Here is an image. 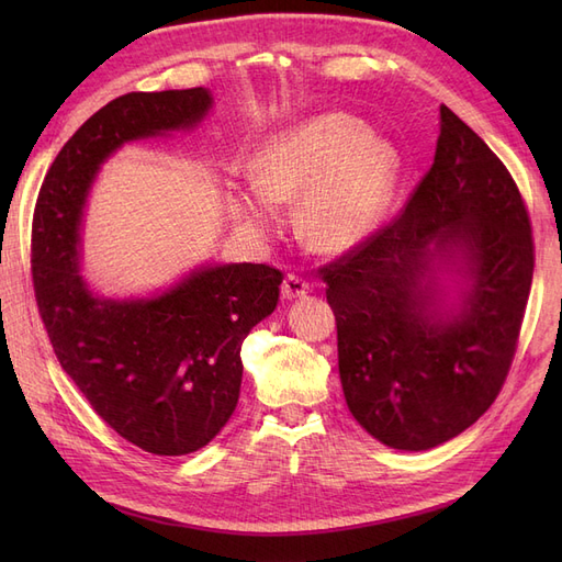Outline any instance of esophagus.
Masks as SVG:
<instances>
[{
    "mask_svg": "<svg viewBox=\"0 0 562 562\" xmlns=\"http://www.w3.org/2000/svg\"><path fill=\"white\" fill-rule=\"evenodd\" d=\"M307 293H310V283L304 281V279H300V277H295V274H288L283 279V283H281L283 300H295V297H302V295H307Z\"/></svg>",
    "mask_w": 562,
    "mask_h": 562,
    "instance_id": "esophagus-1",
    "label": "esophagus"
}]
</instances>
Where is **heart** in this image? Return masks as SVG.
Instances as JSON below:
<instances>
[{
    "label": "heart",
    "mask_w": 562,
    "mask_h": 562,
    "mask_svg": "<svg viewBox=\"0 0 562 562\" xmlns=\"http://www.w3.org/2000/svg\"><path fill=\"white\" fill-rule=\"evenodd\" d=\"M252 180L234 192V213L255 234L281 225L279 203L302 196V239L342 252L380 225L403 176L398 149L361 119L326 112L277 133L250 159Z\"/></svg>",
    "instance_id": "b5f03b06"
}]
</instances>
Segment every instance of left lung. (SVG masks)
<instances>
[{"label": "left lung", "instance_id": "obj_1", "mask_svg": "<svg viewBox=\"0 0 562 562\" xmlns=\"http://www.w3.org/2000/svg\"><path fill=\"white\" fill-rule=\"evenodd\" d=\"M468 279L440 315L435 274ZM535 271L530 215L506 166L440 105L434 164L403 211L318 274L356 422L396 450H429L495 403L518 347Z\"/></svg>", "mask_w": 562, "mask_h": 562}]
</instances>
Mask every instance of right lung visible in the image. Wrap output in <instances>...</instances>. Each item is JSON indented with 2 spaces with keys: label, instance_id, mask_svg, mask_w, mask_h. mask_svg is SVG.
I'll return each instance as SVG.
<instances>
[{
  "label": "right lung",
  "instance_id": "1",
  "mask_svg": "<svg viewBox=\"0 0 562 562\" xmlns=\"http://www.w3.org/2000/svg\"><path fill=\"white\" fill-rule=\"evenodd\" d=\"M206 89L126 93L100 108L50 164L32 217V285L44 328L93 411L151 454H190L239 403L241 345L277 310L283 274L269 265H209L147 300L95 297L79 274L89 187L112 151L192 128Z\"/></svg>",
  "mask_w": 562,
  "mask_h": 562
}]
</instances>
